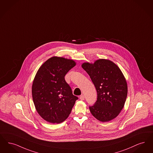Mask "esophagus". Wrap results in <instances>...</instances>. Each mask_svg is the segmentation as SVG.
Wrapping results in <instances>:
<instances>
[{"label": "esophagus", "mask_w": 153, "mask_h": 153, "mask_svg": "<svg viewBox=\"0 0 153 153\" xmlns=\"http://www.w3.org/2000/svg\"><path fill=\"white\" fill-rule=\"evenodd\" d=\"M79 99L81 100H85V96H84L83 95H81L80 96Z\"/></svg>", "instance_id": "1"}]
</instances>
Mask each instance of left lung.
Here are the masks:
<instances>
[{
    "mask_svg": "<svg viewBox=\"0 0 153 153\" xmlns=\"http://www.w3.org/2000/svg\"><path fill=\"white\" fill-rule=\"evenodd\" d=\"M97 91V100L89 106L94 117L101 122L116 118L125 105L127 95L126 80L120 68L110 60H96L82 65Z\"/></svg>",
    "mask_w": 153,
    "mask_h": 153,
    "instance_id": "obj_1",
    "label": "left lung"
}]
</instances>
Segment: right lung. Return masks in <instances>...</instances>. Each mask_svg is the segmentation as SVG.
<instances>
[{
    "instance_id": "obj_1",
    "label": "right lung",
    "mask_w": 153,
    "mask_h": 153,
    "mask_svg": "<svg viewBox=\"0 0 153 153\" xmlns=\"http://www.w3.org/2000/svg\"><path fill=\"white\" fill-rule=\"evenodd\" d=\"M76 65L73 60L53 56L39 68L33 79V103L40 117L52 123L66 120L78 98L73 94L65 76Z\"/></svg>"
}]
</instances>
